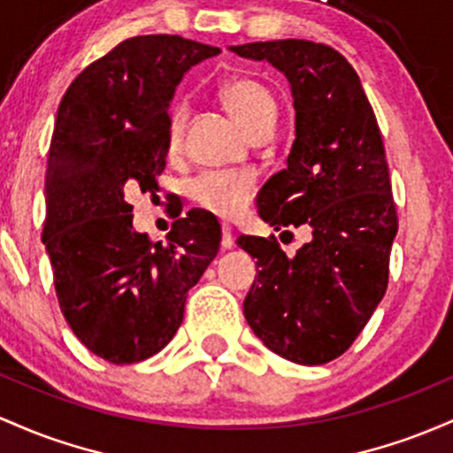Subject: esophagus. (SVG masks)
Here are the masks:
<instances>
[{"mask_svg":"<svg viewBox=\"0 0 453 453\" xmlns=\"http://www.w3.org/2000/svg\"><path fill=\"white\" fill-rule=\"evenodd\" d=\"M233 243H235V233H233V228L228 225H222V250H231Z\"/></svg>","mask_w":453,"mask_h":453,"instance_id":"34e87169","label":"esophagus"}]
</instances>
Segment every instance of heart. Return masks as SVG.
<instances>
[{"label":"heart","instance_id":"heart-1","mask_svg":"<svg viewBox=\"0 0 453 453\" xmlns=\"http://www.w3.org/2000/svg\"><path fill=\"white\" fill-rule=\"evenodd\" d=\"M220 98L250 136L272 130L273 124H276V98L258 81L246 79V76L226 81L220 88ZM186 119L188 106L181 100H177L171 106L169 119H166V147H169V151L180 150L181 139H184ZM252 192L254 177L248 175V173L207 171L201 173L190 184V195L196 205L220 218L240 216L250 203Z\"/></svg>","mask_w":453,"mask_h":453}]
</instances>
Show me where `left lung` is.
<instances>
[{
  "label": "left lung",
  "instance_id": "obj_1",
  "mask_svg": "<svg viewBox=\"0 0 453 453\" xmlns=\"http://www.w3.org/2000/svg\"><path fill=\"white\" fill-rule=\"evenodd\" d=\"M231 50L265 59L287 76L293 94L291 154L287 169L258 192V216L276 231H312L295 257L276 237L237 240L258 267L243 317L280 357L327 364L362 334L388 291L398 216L383 136L362 81L336 49L272 40Z\"/></svg>",
  "mask_w": 453,
  "mask_h": 453
}]
</instances>
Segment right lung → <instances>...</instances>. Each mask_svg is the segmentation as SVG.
Segmentation results:
<instances>
[{"instance_id": "right-lung-1", "label": "right lung", "mask_w": 453, "mask_h": 453, "mask_svg": "<svg viewBox=\"0 0 453 453\" xmlns=\"http://www.w3.org/2000/svg\"><path fill=\"white\" fill-rule=\"evenodd\" d=\"M218 53L181 35H134L89 64L59 103L42 243L65 323L111 364L143 362L171 342L188 291L220 248L210 213L188 211L166 242H151L132 228L126 201L158 190L175 88Z\"/></svg>"}]
</instances>
